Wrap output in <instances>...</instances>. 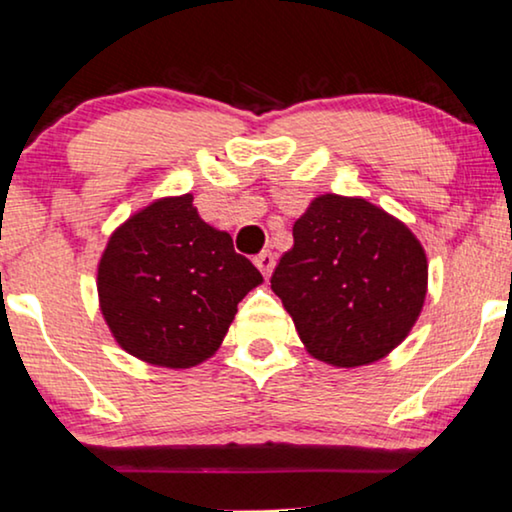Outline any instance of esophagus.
<instances>
[{"label": "esophagus", "mask_w": 512, "mask_h": 512, "mask_svg": "<svg viewBox=\"0 0 512 512\" xmlns=\"http://www.w3.org/2000/svg\"><path fill=\"white\" fill-rule=\"evenodd\" d=\"M255 264H257V269H260L264 276H269L271 271H274V264H276V257H274V252H269V250H262L260 255L255 257Z\"/></svg>", "instance_id": "obj_1"}]
</instances>
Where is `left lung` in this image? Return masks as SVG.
<instances>
[{
	"label": "left lung",
	"mask_w": 512,
	"mask_h": 512,
	"mask_svg": "<svg viewBox=\"0 0 512 512\" xmlns=\"http://www.w3.org/2000/svg\"><path fill=\"white\" fill-rule=\"evenodd\" d=\"M271 290L313 358L374 363L412 330L426 297V255L403 222L365 199L325 194L292 227Z\"/></svg>",
	"instance_id": "8db88e82"
}]
</instances>
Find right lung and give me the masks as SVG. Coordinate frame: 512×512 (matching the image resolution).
Returning <instances> with one entry per match:
<instances>
[{
  "label": "right lung",
  "instance_id": "right-lung-1",
  "mask_svg": "<svg viewBox=\"0 0 512 512\" xmlns=\"http://www.w3.org/2000/svg\"><path fill=\"white\" fill-rule=\"evenodd\" d=\"M262 274L194 196L161 199L109 238L98 269L102 316L121 349L145 363L192 367L213 356L236 306Z\"/></svg>",
  "mask_w": 512,
  "mask_h": 512
}]
</instances>
